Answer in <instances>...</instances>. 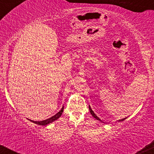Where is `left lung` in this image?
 <instances>
[{
	"label": "left lung",
	"mask_w": 154,
	"mask_h": 154,
	"mask_svg": "<svg viewBox=\"0 0 154 154\" xmlns=\"http://www.w3.org/2000/svg\"><path fill=\"white\" fill-rule=\"evenodd\" d=\"M89 109H90V112H91V114H92V115H93V117L95 118V119H96L97 120H99V121L102 122L101 120H100V119H99V118H98V116H97L96 115H95V113L93 112V110H92V109H91V106H89ZM125 119H127V118H124V119H120L119 121H124V120H125Z\"/></svg>",
	"instance_id": "1"
}]
</instances>
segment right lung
Here are the masks:
<instances>
[{
	"label": "right lung",
	"instance_id": "right-lung-1",
	"mask_svg": "<svg viewBox=\"0 0 154 154\" xmlns=\"http://www.w3.org/2000/svg\"><path fill=\"white\" fill-rule=\"evenodd\" d=\"M63 106L62 107V109L60 110L59 112L57 113L56 114H55L54 116H53L52 117L49 118V119H47L45 120H43V121H40V122H36V121H33V120H30L32 122L35 123V124H37V125H48V124H50L51 122H53L55 121V120L58 119L60 116H61V114H62L63 113Z\"/></svg>",
	"mask_w": 154,
	"mask_h": 154
}]
</instances>
